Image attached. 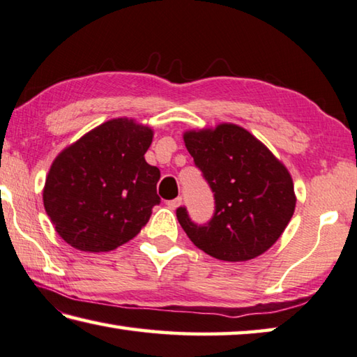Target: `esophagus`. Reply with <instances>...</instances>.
<instances>
[{"instance_id": "obj_1", "label": "esophagus", "mask_w": 357, "mask_h": 357, "mask_svg": "<svg viewBox=\"0 0 357 357\" xmlns=\"http://www.w3.org/2000/svg\"><path fill=\"white\" fill-rule=\"evenodd\" d=\"M181 204H183V198H181V197H179V198H174V199H172V201H168V203H167V206L170 207L172 211L178 209V207H179Z\"/></svg>"}]
</instances>
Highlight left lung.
<instances>
[{
  "label": "left lung",
  "mask_w": 357,
  "mask_h": 357,
  "mask_svg": "<svg viewBox=\"0 0 357 357\" xmlns=\"http://www.w3.org/2000/svg\"><path fill=\"white\" fill-rule=\"evenodd\" d=\"M187 151L215 198L209 223L197 225L185 207L176 217L190 241L220 261L243 262L264 255L295 212L294 181L286 165L234 123L185 131Z\"/></svg>",
  "instance_id": "1"
}]
</instances>
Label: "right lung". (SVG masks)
<instances>
[{
    "label": "right lung",
    "instance_id": "right-lung-1",
    "mask_svg": "<svg viewBox=\"0 0 357 357\" xmlns=\"http://www.w3.org/2000/svg\"><path fill=\"white\" fill-rule=\"evenodd\" d=\"M153 129L112 119L84 134L51 164L43 206L73 248L105 252L139 234L160 203L158 167L145 160Z\"/></svg>",
    "mask_w": 357,
    "mask_h": 357
}]
</instances>
